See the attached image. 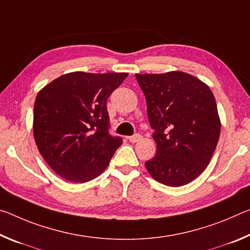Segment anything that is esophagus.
<instances>
[{"instance_id": "obj_1", "label": "esophagus", "mask_w": 250, "mask_h": 250, "mask_svg": "<svg viewBox=\"0 0 250 250\" xmlns=\"http://www.w3.org/2000/svg\"><path fill=\"white\" fill-rule=\"evenodd\" d=\"M142 139V135H140L139 133H137V134H134V135H132V137H129L128 138V140L130 141V142H132V143H135V142H138V141H140Z\"/></svg>"}]
</instances>
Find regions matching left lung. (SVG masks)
I'll list each match as a JSON object with an SVG mask.
<instances>
[{"instance_id": "left-lung-1", "label": "left lung", "mask_w": 250, "mask_h": 250, "mask_svg": "<svg viewBox=\"0 0 250 250\" xmlns=\"http://www.w3.org/2000/svg\"><path fill=\"white\" fill-rule=\"evenodd\" d=\"M154 130L156 153L146 167L167 186L192 182L208 166L216 149L221 120L213 92L183 71L137 74Z\"/></svg>"}]
</instances>
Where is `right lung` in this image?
Returning a JSON list of instances; mask_svg holds the SVG:
<instances>
[{
  "mask_svg": "<svg viewBox=\"0 0 250 250\" xmlns=\"http://www.w3.org/2000/svg\"><path fill=\"white\" fill-rule=\"evenodd\" d=\"M126 76L75 71L37 94L34 138L42 156L62 179L74 183L96 179L122 145L120 137L109 133L107 99Z\"/></svg>",
  "mask_w": 250,
  "mask_h": 250,
  "instance_id": "right-lung-1",
  "label": "right lung"
}]
</instances>
